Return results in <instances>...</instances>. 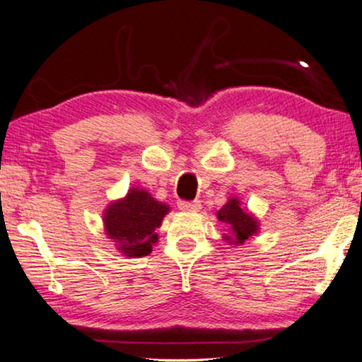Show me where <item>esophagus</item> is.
<instances>
[{"instance_id": "obj_1", "label": "esophagus", "mask_w": 362, "mask_h": 362, "mask_svg": "<svg viewBox=\"0 0 362 362\" xmlns=\"http://www.w3.org/2000/svg\"><path fill=\"white\" fill-rule=\"evenodd\" d=\"M177 209H180L181 211L195 213V211H200V209H202V204H200L199 200H194V202H185V200H181V202L177 204Z\"/></svg>"}]
</instances>
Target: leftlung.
<instances>
[{"label": "left lung", "instance_id": "8db88e82", "mask_svg": "<svg viewBox=\"0 0 362 362\" xmlns=\"http://www.w3.org/2000/svg\"><path fill=\"white\" fill-rule=\"evenodd\" d=\"M216 218L226 226L223 240H226L229 245H244L250 237L259 233L258 218L248 211L247 206H242L235 195L229 197L228 202L216 211Z\"/></svg>", "mask_w": 362, "mask_h": 362}]
</instances>
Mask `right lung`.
I'll use <instances>...</instances> for the list:
<instances>
[{"label":"right lung","mask_w":362,"mask_h":362,"mask_svg":"<svg viewBox=\"0 0 362 362\" xmlns=\"http://www.w3.org/2000/svg\"><path fill=\"white\" fill-rule=\"evenodd\" d=\"M170 206L158 202L146 189L132 187L125 197L112 200L103 213L105 235L115 242L117 250L129 258L152 252L158 240L156 229L162 226Z\"/></svg>","instance_id":"1"}]
</instances>
